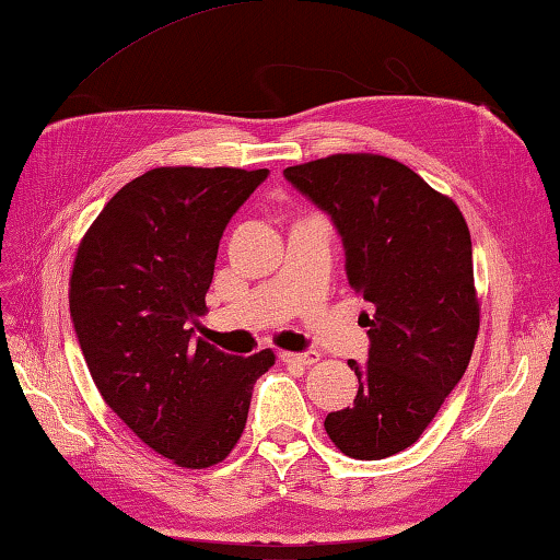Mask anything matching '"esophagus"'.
<instances>
[{"label":"esophagus","instance_id":"obj_1","mask_svg":"<svg viewBox=\"0 0 560 560\" xmlns=\"http://www.w3.org/2000/svg\"><path fill=\"white\" fill-rule=\"evenodd\" d=\"M279 360L287 364H303V368H311L320 360L318 352H279Z\"/></svg>","mask_w":560,"mask_h":560}]
</instances>
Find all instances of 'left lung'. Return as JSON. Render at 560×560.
Returning <instances> with one entry per match:
<instances>
[{
	"label": "left lung",
	"mask_w": 560,
	"mask_h": 560,
	"mask_svg": "<svg viewBox=\"0 0 560 560\" xmlns=\"http://www.w3.org/2000/svg\"><path fill=\"white\" fill-rule=\"evenodd\" d=\"M283 176L328 212L345 245L370 360H350L354 404L325 416L340 453L382 460L421 439L467 370L480 330L472 242L460 208L401 161L332 154Z\"/></svg>",
	"instance_id": "8db88e82"
}]
</instances>
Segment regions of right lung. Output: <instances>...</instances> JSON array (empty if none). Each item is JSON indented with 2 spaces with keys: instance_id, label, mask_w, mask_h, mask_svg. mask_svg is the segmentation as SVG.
<instances>
[{
  "instance_id": "add662e5",
  "label": "right lung",
  "mask_w": 560,
  "mask_h": 560,
  "mask_svg": "<svg viewBox=\"0 0 560 560\" xmlns=\"http://www.w3.org/2000/svg\"><path fill=\"white\" fill-rule=\"evenodd\" d=\"M267 174L151 168L107 202L75 252L68 301L90 377L139 441L188 470L235 448L254 382L277 360L192 340L222 232Z\"/></svg>"
}]
</instances>
